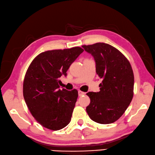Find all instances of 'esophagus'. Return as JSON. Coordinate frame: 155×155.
<instances>
[{
    "label": "esophagus",
    "mask_w": 155,
    "mask_h": 155,
    "mask_svg": "<svg viewBox=\"0 0 155 155\" xmlns=\"http://www.w3.org/2000/svg\"><path fill=\"white\" fill-rule=\"evenodd\" d=\"M86 93H84V92H82V91H78V95L79 96H82V95H84Z\"/></svg>",
    "instance_id": "34e87169"
}]
</instances>
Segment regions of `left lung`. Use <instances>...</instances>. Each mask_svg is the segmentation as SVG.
I'll list each match as a JSON object with an SVG mask.
<instances>
[{"label": "left lung", "instance_id": "8db88e82", "mask_svg": "<svg viewBox=\"0 0 155 155\" xmlns=\"http://www.w3.org/2000/svg\"><path fill=\"white\" fill-rule=\"evenodd\" d=\"M94 57L96 73L102 82L100 91L88 92L91 103L86 107L91 120L110 124L120 118L134 97V75L129 61L120 51L104 43L82 45Z\"/></svg>", "mask_w": 155, "mask_h": 155}]
</instances>
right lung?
<instances>
[{"label": "right lung", "instance_id": "1", "mask_svg": "<svg viewBox=\"0 0 155 155\" xmlns=\"http://www.w3.org/2000/svg\"><path fill=\"white\" fill-rule=\"evenodd\" d=\"M84 51L75 47L39 54L24 77L23 95L31 114L41 125L57 131L70 123L78 97L76 89H60L59 78Z\"/></svg>", "mask_w": 155, "mask_h": 155}]
</instances>
